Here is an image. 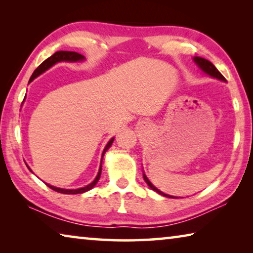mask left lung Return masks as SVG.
I'll return each mask as SVG.
<instances>
[{
    "label": "left lung",
    "instance_id": "1",
    "mask_svg": "<svg viewBox=\"0 0 253 253\" xmlns=\"http://www.w3.org/2000/svg\"><path fill=\"white\" fill-rule=\"evenodd\" d=\"M193 60H194V62L196 63V66H198V67L200 68V69L204 72V74H207L208 76L212 77V78H215V79H217V80L226 81L224 77L221 75V72H220L219 70H217L216 68H215V66H214L212 62H210L209 60L204 59V58H201V57H194ZM143 177H144V179H145V182L147 183V185H148L149 187H151L153 191H155L156 193L161 194V195H163V196H165V198L178 199V198H176V196H172V195H169V194L163 193L162 191H160L157 187H155V186L153 185V184L151 183V181H149V179L147 178L146 175H145V173H143Z\"/></svg>",
    "mask_w": 253,
    "mask_h": 253
}]
</instances>
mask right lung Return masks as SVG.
<instances>
[{"label":"right lung","mask_w":253,"mask_h":253,"mask_svg":"<svg viewBox=\"0 0 253 253\" xmlns=\"http://www.w3.org/2000/svg\"><path fill=\"white\" fill-rule=\"evenodd\" d=\"M84 60H85V58L84 57L83 54H80L78 52H74V51H57V52H55L54 54L51 55V57H49L46 60H44V61L42 62L41 65L38 67L36 70H34V72H33L32 76H31V78H30V80H29V84L31 83V81H33L34 79H36L37 77H39L40 75L43 74V72H45L46 70L50 69V68L52 67V66H54L55 63L62 62V61H66V62H80V61H84ZM114 139H115V137H113V138H111L109 142L107 143L106 147L104 149V152H102V155H101L99 170H98V174H97L96 178L93 179V181L90 184H88V185H85V186L81 187V188H75V190H74V188H72V190H68V188H60V187H57V186L50 185V184H48V183H45L46 185H48L51 188V190L58 192V193H62V194H81V193H84V192H87L89 190H91V188L96 185L97 182L99 181L100 175H101L102 158H104L105 153L108 151V148L111 146V144L114 143ZM28 169H30L29 166H28ZM30 170H31V169H30ZM31 172H32V170H31Z\"/></svg>","instance_id":"obj_1"}]
</instances>
